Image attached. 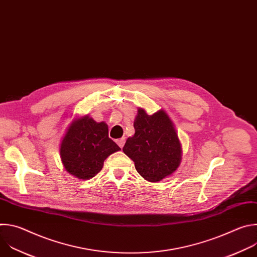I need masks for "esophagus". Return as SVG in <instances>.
I'll list each match as a JSON object with an SVG mask.
<instances>
[{"label": "esophagus", "mask_w": 257, "mask_h": 257, "mask_svg": "<svg viewBox=\"0 0 257 257\" xmlns=\"http://www.w3.org/2000/svg\"><path fill=\"white\" fill-rule=\"evenodd\" d=\"M116 142H117V144L120 146V148L122 149L123 146H124V144H125V138H120V139H117V140H116Z\"/></svg>", "instance_id": "obj_1"}]
</instances>
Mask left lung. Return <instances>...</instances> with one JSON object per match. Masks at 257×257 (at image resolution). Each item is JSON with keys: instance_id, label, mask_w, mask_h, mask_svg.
Here are the masks:
<instances>
[{"instance_id": "1", "label": "left lung", "mask_w": 257, "mask_h": 257, "mask_svg": "<svg viewBox=\"0 0 257 257\" xmlns=\"http://www.w3.org/2000/svg\"><path fill=\"white\" fill-rule=\"evenodd\" d=\"M135 133L126 140L123 152L145 180L159 182L172 175L182 159L181 143L173 122L164 109L148 115L138 108Z\"/></svg>"}]
</instances>
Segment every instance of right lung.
Wrapping results in <instances>:
<instances>
[{"mask_svg":"<svg viewBox=\"0 0 257 257\" xmlns=\"http://www.w3.org/2000/svg\"><path fill=\"white\" fill-rule=\"evenodd\" d=\"M121 149L108 137L107 125L88 115L71 123L61 142L60 155L68 173L82 180L94 177L104 160Z\"/></svg>","mask_w":257,"mask_h":257,"instance_id":"obj_1","label":"right lung"}]
</instances>
